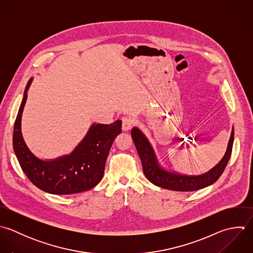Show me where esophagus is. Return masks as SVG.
<instances>
[{"instance_id": "obj_1", "label": "esophagus", "mask_w": 253, "mask_h": 253, "mask_svg": "<svg viewBox=\"0 0 253 253\" xmlns=\"http://www.w3.org/2000/svg\"><path fill=\"white\" fill-rule=\"evenodd\" d=\"M134 123H135V121L131 117H128V116L123 117L122 118V129L124 131H128L132 128Z\"/></svg>"}]
</instances>
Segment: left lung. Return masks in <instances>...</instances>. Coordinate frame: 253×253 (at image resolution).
<instances>
[{
	"mask_svg": "<svg viewBox=\"0 0 253 253\" xmlns=\"http://www.w3.org/2000/svg\"><path fill=\"white\" fill-rule=\"evenodd\" d=\"M131 135L142 162L144 174L153 184L173 191H195L213 184L222 175L232 155L235 131L233 128L227 152L220 163L209 171L200 175H183L163 169L159 164L151 143L143 132L139 128L134 127Z\"/></svg>",
	"mask_w": 253,
	"mask_h": 253,
	"instance_id": "1",
	"label": "left lung"
}]
</instances>
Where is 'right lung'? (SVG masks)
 I'll return each mask as SVG.
<instances>
[{"label":"right lung","mask_w":253,"mask_h":253,"mask_svg":"<svg viewBox=\"0 0 253 253\" xmlns=\"http://www.w3.org/2000/svg\"><path fill=\"white\" fill-rule=\"evenodd\" d=\"M31 82L32 79L24 89L12 134L13 151L21 169L36 187L50 194H76L93 188L103 177L110 148L121 133V120L112 124L93 123L70 155L40 160L28 149L21 134V115Z\"/></svg>","instance_id":"obj_1"}]
</instances>
